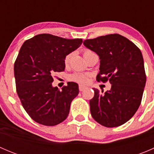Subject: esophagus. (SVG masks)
<instances>
[{
    "label": "esophagus",
    "mask_w": 154,
    "mask_h": 154,
    "mask_svg": "<svg viewBox=\"0 0 154 154\" xmlns=\"http://www.w3.org/2000/svg\"><path fill=\"white\" fill-rule=\"evenodd\" d=\"M85 88H86V86H83V85H79V90H80V91H83Z\"/></svg>",
    "instance_id": "1"
}]
</instances>
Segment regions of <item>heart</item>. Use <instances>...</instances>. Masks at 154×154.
I'll return each instance as SVG.
<instances>
[{
    "label": "heart",
    "instance_id": "b5f03b06",
    "mask_svg": "<svg viewBox=\"0 0 154 154\" xmlns=\"http://www.w3.org/2000/svg\"><path fill=\"white\" fill-rule=\"evenodd\" d=\"M94 54V53H93L92 51H89V50H85V51H83V57H84L85 60H86V58L88 57V56L91 55V54ZM71 56H72V54H69L65 57L64 63L66 66H68V65L69 64L70 61H71ZM69 79L71 80H72V81L77 82V83H85L88 81V75H86V74H80V73H76V74H72V75L70 76Z\"/></svg>",
    "mask_w": 154,
    "mask_h": 154
}]
</instances>
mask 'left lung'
Masks as SVG:
<instances>
[{
	"instance_id": "left-lung-1",
	"label": "left lung",
	"mask_w": 154,
	"mask_h": 154,
	"mask_svg": "<svg viewBox=\"0 0 154 154\" xmlns=\"http://www.w3.org/2000/svg\"><path fill=\"white\" fill-rule=\"evenodd\" d=\"M83 45L100 58L97 81L109 80L112 85L104 94L93 88L94 97L89 100L91 116L106 127L124 125L134 116L142 101L146 83L142 52L119 34L86 39Z\"/></svg>"
}]
</instances>
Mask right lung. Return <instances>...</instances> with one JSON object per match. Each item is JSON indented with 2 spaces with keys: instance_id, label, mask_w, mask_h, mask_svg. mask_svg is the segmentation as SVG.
Returning <instances> with one entry per match:
<instances>
[{
  "instance_id": "right-lung-1",
  "label": "right lung",
  "mask_w": 154,
  "mask_h": 154,
  "mask_svg": "<svg viewBox=\"0 0 154 154\" xmlns=\"http://www.w3.org/2000/svg\"><path fill=\"white\" fill-rule=\"evenodd\" d=\"M82 42L81 38L43 33L21 46L14 65L16 91L25 111L37 123L55 126L67 119L71 101L79 93L78 84L69 82L60 91L51 84L52 75L64 71L65 57Z\"/></svg>"
}]
</instances>
